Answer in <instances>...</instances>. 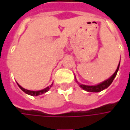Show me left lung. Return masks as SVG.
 Here are the masks:
<instances>
[{
  "label": "left lung",
  "mask_w": 130,
  "mask_h": 130,
  "mask_svg": "<svg viewBox=\"0 0 130 130\" xmlns=\"http://www.w3.org/2000/svg\"><path fill=\"white\" fill-rule=\"evenodd\" d=\"M119 64H120V62L118 65V67L116 70V72L113 73L112 76L110 78H108V79L105 80L104 82L100 83L98 85H92V86H90V85H81V84H79L80 87H82L83 90H86L87 92H101V90L107 88L111 83H112L113 79L116 77L117 76V74L118 70H119ZM77 83H78L77 81Z\"/></svg>",
  "instance_id": "8db88e82"
}]
</instances>
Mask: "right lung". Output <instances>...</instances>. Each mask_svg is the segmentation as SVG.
I'll use <instances>...</instances> for the list:
<instances>
[{
	"label": "right lung",
	"mask_w": 130,
	"mask_h": 130,
	"mask_svg": "<svg viewBox=\"0 0 130 130\" xmlns=\"http://www.w3.org/2000/svg\"><path fill=\"white\" fill-rule=\"evenodd\" d=\"M18 86L20 87V89L24 91V92H25V93H27L28 95H32V96H38V95H42L43 93H45V92H47L49 90H50V88L51 87V86L53 85V84L51 85H50V86H48L46 88H45V89H43V90H38V91H32V90H27V89H24V88H23L22 86H20L19 84L17 83Z\"/></svg>",
	"instance_id": "obj_1"
}]
</instances>
